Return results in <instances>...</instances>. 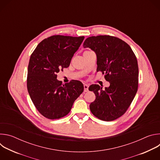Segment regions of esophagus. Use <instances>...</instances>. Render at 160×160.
<instances>
[{
    "mask_svg": "<svg viewBox=\"0 0 160 160\" xmlns=\"http://www.w3.org/2000/svg\"><path fill=\"white\" fill-rule=\"evenodd\" d=\"M83 88H84V92H87L88 90V85L87 84H84Z\"/></svg>",
    "mask_w": 160,
    "mask_h": 160,
    "instance_id": "34e87169",
    "label": "esophagus"
}]
</instances>
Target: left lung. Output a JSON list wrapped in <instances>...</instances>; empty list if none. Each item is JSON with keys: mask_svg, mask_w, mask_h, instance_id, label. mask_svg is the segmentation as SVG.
Returning <instances> with one entry per match:
<instances>
[{"mask_svg": "<svg viewBox=\"0 0 160 160\" xmlns=\"http://www.w3.org/2000/svg\"><path fill=\"white\" fill-rule=\"evenodd\" d=\"M83 46L97 56V72L104 74L109 87L91 85L96 99L90 109L98 118L106 122L122 117L130 106L138 88V60L130 45L119 38L109 35L87 38Z\"/></svg>", "mask_w": 160, "mask_h": 160, "instance_id": "obj_1", "label": "left lung"}]
</instances>
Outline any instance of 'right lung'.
I'll list each match as a JSON object with an SVG mask.
<instances>
[{"mask_svg":"<svg viewBox=\"0 0 160 160\" xmlns=\"http://www.w3.org/2000/svg\"><path fill=\"white\" fill-rule=\"evenodd\" d=\"M84 37L53 35L45 38L32 54L28 67L27 88L38 112L51 120L70 112L83 91V83L72 80L62 84L57 73L70 66Z\"/></svg>","mask_w":160,"mask_h":160,"instance_id":"right-lung-1","label":"right lung"}]
</instances>
